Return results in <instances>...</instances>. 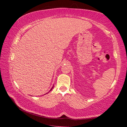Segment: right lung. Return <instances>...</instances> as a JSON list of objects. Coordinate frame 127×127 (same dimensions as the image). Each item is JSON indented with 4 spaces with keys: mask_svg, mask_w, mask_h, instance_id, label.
<instances>
[{
    "mask_svg": "<svg viewBox=\"0 0 127 127\" xmlns=\"http://www.w3.org/2000/svg\"><path fill=\"white\" fill-rule=\"evenodd\" d=\"M53 87H52V88H53ZM52 89H51V90L50 91H51V90H52Z\"/></svg>",
    "mask_w": 127,
    "mask_h": 127,
    "instance_id": "right-lung-1",
    "label": "right lung"
}]
</instances>
